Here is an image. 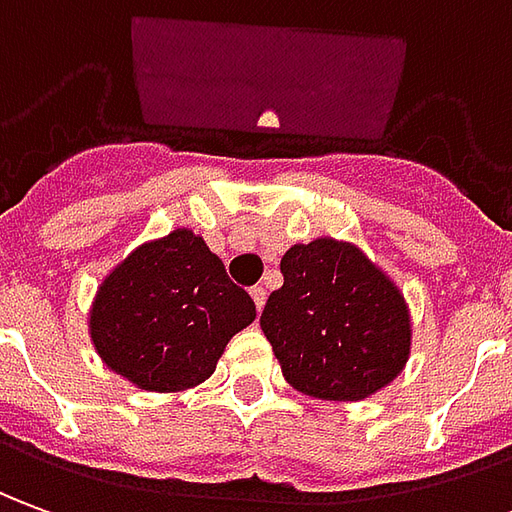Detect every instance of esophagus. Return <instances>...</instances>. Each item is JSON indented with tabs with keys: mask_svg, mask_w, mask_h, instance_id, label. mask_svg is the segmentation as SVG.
Listing matches in <instances>:
<instances>
[{
	"mask_svg": "<svg viewBox=\"0 0 512 512\" xmlns=\"http://www.w3.org/2000/svg\"><path fill=\"white\" fill-rule=\"evenodd\" d=\"M250 298H253V303H256V309L262 312L264 301H267V290H264V287H253V290H250Z\"/></svg>",
	"mask_w": 512,
	"mask_h": 512,
	"instance_id": "34e87169",
	"label": "esophagus"
}]
</instances>
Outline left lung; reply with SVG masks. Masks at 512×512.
Wrapping results in <instances>:
<instances>
[{
    "label": "left lung",
    "instance_id": "left-lung-1",
    "mask_svg": "<svg viewBox=\"0 0 512 512\" xmlns=\"http://www.w3.org/2000/svg\"><path fill=\"white\" fill-rule=\"evenodd\" d=\"M264 337L284 379L320 401H365L410 359L412 317L398 284L354 242L317 236L281 259Z\"/></svg>",
    "mask_w": 512,
    "mask_h": 512
}]
</instances>
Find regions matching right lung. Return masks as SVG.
I'll use <instances>...</instances> for the list:
<instances>
[{"mask_svg": "<svg viewBox=\"0 0 512 512\" xmlns=\"http://www.w3.org/2000/svg\"><path fill=\"white\" fill-rule=\"evenodd\" d=\"M256 303L189 228L147 239L108 270L88 306V337L108 368L147 393L209 379Z\"/></svg>", "mask_w": 512, "mask_h": 512, "instance_id": "add662e5", "label": "right lung"}]
</instances>
